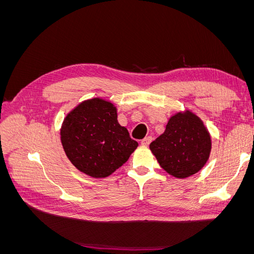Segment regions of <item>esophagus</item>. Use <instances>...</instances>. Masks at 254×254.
Returning a JSON list of instances; mask_svg holds the SVG:
<instances>
[{"mask_svg": "<svg viewBox=\"0 0 254 254\" xmlns=\"http://www.w3.org/2000/svg\"><path fill=\"white\" fill-rule=\"evenodd\" d=\"M151 141H152V137H151V136H146L145 139H143V140L141 141V144H142L143 146H148Z\"/></svg>", "mask_w": 254, "mask_h": 254, "instance_id": "1", "label": "esophagus"}]
</instances>
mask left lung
I'll return each mask as SVG.
<instances>
[{
	"mask_svg": "<svg viewBox=\"0 0 254 254\" xmlns=\"http://www.w3.org/2000/svg\"><path fill=\"white\" fill-rule=\"evenodd\" d=\"M149 148L165 172L183 179L205 165L212 148L211 135L203 122L186 110L171 117L165 131Z\"/></svg>",
	"mask_w": 254,
	"mask_h": 254,
	"instance_id": "8db88e82",
	"label": "left lung"
}]
</instances>
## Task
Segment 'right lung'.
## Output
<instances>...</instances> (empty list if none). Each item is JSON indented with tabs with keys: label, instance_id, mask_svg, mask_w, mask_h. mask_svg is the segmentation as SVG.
<instances>
[{
	"label": "right lung",
	"instance_id": "add662e5",
	"mask_svg": "<svg viewBox=\"0 0 254 254\" xmlns=\"http://www.w3.org/2000/svg\"><path fill=\"white\" fill-rule=\"evenodd\" d=\"M60 135L72 164L93 178L110 176L139 145L119 124L115 106L99 97L87 99L68 112Z\"/></svg>",
	"mask_w": 254,
	"mask_h": 254
}]
</instances>
